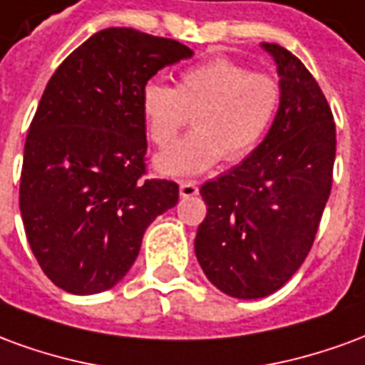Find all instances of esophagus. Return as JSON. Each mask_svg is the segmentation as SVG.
Masks as SVG:
<instances>
[{"instance_id": "34e87169", "label": "esophagus", "mask_w": 365, "mask_h": 365, "mask_svg": "<svg viewBox=\"0 0 365 365\" xmlns=\"http://www.w3.org/2000/svg\"><path fill=\"white\" fill-rule=\"evenodd\" d=\"M199 193V185L195 182H182L180 183V195L182 197H193Z\"/></svg>"}]
</instances>
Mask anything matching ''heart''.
Masks as SVG:
<instances>
[{"instance_id":"obj_1","label":"heart","mask_w":365,"mask_h":365,"mask_svg":"<svg viewBox=\"0 0 365 365\" xmlns=\"http://www.w3.org/2000/svg\"><path fill=\"white\" fill-rule=\"evenodd\" d=\"M282 83L272 74L217 56L185 68L175 88L150 80L140 91V111L150 140L168 148L193 111L195 128L156 158L158 172L193 175L219 160L238 162L268 135L282 105Z\"/></svg>"}]
</instances>
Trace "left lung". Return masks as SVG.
Here are the masks:
<instances>
[{
  "instance_id": "left-lung-1",
  "label": "left lung",
  "mask_w": 365,
  "mask_h": 365,
  "mask_svg": "<svg viewBox=\"0 0 365 365\" xmlns=\"http://www.w3.org/2000/svg\"><path fill=\"white\" fill-rule=\"evenodd\" d=\"M282 83V105L252 154L201 185L207 215L195 256L217 289L238 299L266 297L305 262L332 187L336 125L305 64L264 43Z\"/></svg>"
}]
</instances>
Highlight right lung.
<instances>
[{
	"mask_svg": "<svg viewBox=\"0 0 365 365\" xmlns=\"http://www.w3.org/2000/svg\"><path fill=\"white\" fill-rule=\"evenodd\" d=\"M191 56L174 38L103 29L46 83L25 140L19 207L31 250L60 289H111L135 264L148 225L178 203V183L144 178L140 91Z\"/></svg>",
	"mask_w": 365,
	"mask_h": 365,
	"instance_id": "right-lung-1",
	"label": "right lung"
}]
</instances>
